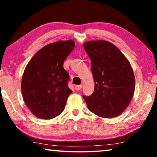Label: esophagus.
<instances>
[{
  "label": "esophagus",
  "instance_id": "obj_1",
  "mask_svg": "<svg viewBox=\"0 0 157 157\" xmlns=\"http://www.w3.org/2000/svg\"><path fill=\"white\" fill-rule=\"evenodd\" d=\"M81 88H82V86H81V85H76V86H75V89H76V91H79V90H80Z\"/></svg>",
  "mask_w": 157,
  "mask_h": 157
}]
</instances>
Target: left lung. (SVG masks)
I'll use <instances>...</instances> for the list:
<instances>
[{"label": "left lung", "mask_w": 157, "mask_h": 157, "mask_svg": "<svg viewBox=\"0 0 157 157\" xmlns=\"http://www.w3.org/2000/svg\"><path fill=\"white\" fill-rule=\"evenodd\" d=\"M91 61L95 83L90 96H83L88 109L103 118H113L124 112L135 90L132 67L121 51L111 42L89 40L83 44Z\"/></svg>", "instance_id": "obj_1"}]
</instances>
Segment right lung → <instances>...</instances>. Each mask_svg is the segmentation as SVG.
<instances>
[{
	"instance_id": "add662e5",
	"label": "right lung",
	"mask_w": 157,
	"mask_h": 157,
	"mask_svg": "<svg viewBox=\"0 0 157 157\" xmlns=\"http://www.w3.org/2000/svg\"><path fill=\"white\" fill-rule=\"evenodd\" d=\"M73 40H59L40 48L28 63L21 92L25 105L36 117L51 119L63 112L72 91L63 61L73 51Z\"/></svg>"
}]
</instances>
